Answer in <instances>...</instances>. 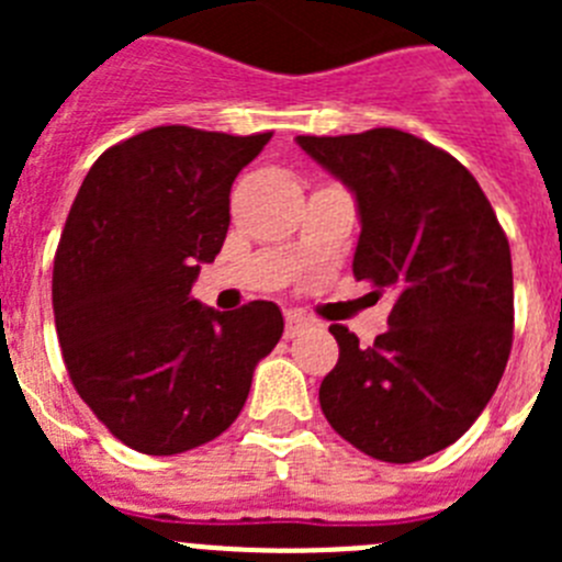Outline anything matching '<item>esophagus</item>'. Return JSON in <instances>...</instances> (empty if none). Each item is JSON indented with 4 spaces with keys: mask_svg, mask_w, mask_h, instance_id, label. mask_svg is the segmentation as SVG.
I'll list each match as a JSON object with an SVG mask.
<instances>
[{
    "mask_svg": "<svg viewBox=\"0 0 562 562\" xmlns=\"http://www.w3.org/2000/svg\"><path fill=\"white\" fill-rule=\"evenodd\" d=\"M284 321H286V324H284V335L286 337H295V335H301L304 329H310V321H306L301 312H286Z\"/></svg>",
    "mask_w": 562,
    "mask_h": 562,
    "instance_id": "obj_1",
    "label": "esophagus"
}]
</instances>
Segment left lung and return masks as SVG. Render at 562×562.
Returning <instances> with one entry per match:
<instances>
[{"mask_svg": "<svg viewBox=\"0 0 562 562\" xmlns=\"http://www.w3.org/2000/svg\"><path fill=\"white\" fill-rule=\"evenodd\" d=\"M297 146L355 191V278L394 292L374 346L329 326L340 357L321 382V411L371 459L411 464L439 453L493 400L513 349L504 227L473 173L416 134H301Z\"/></svg>", "mask_w": 562, "mask_h": 562, "instance_id": "obj_1", "label": "left lung"}]
</instances>
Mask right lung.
<instances>
[{"mask_svg": "<svg viewBox=\"0 0 562 562\" xmlns=\"http://www.w3.org/2000/svg\"><path fill=\"white\" fill-rule=\"evenodd\" d=\"M270 137L148 128L106 148L69 207L53 261L64 366L137 453H186L225 434L284 335L272 301L216 312L191 295L225 245L233 180Z\"/></svg>", "mask_w": 562, "mask_h": 562, "instance_id": "1", "label": "right lung"}]
</instances>
